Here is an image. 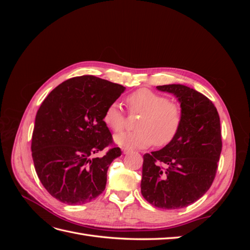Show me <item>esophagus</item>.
<instances>
[{
    "mask_svg": "<svg viewBox=\"0 0 250 250\" xmlns=\"http://www.w3.org/2000/svg\"><path fill=\"white\" fill-rule=\"evenodd\" d=\"M130 152H131V150H129V149H126V148L123 149V153L124 154H128V153H130Z\"/></svg>",
    "mask_w": 250,
    "mask_h": 250,
    "instance_id": "obj_1",
    "label": "esophagus"
}]
</instances>
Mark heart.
<instances>
[{
    "label": "heart",
    "instance_id": "obj_1",
    "mask_svg": "<svg viewBox=\"0 0 250 250\" xmlns=\"http://www.w3.org/2000/svg\"><path fill=\"white\" fill-rule=\"evenodd\" d=\"M131 112L142 113L137 123L138 130L117 134L115 142L126 149L147 148L154 143L156 146H166L177 135L183 111L169 98L152 90L142 88L127 97ZM103 121L111 130L120 131L125 125V112L118 101L110 103L103 115Z\"/></svg>",
    "mask_w": 250,
    "mask_h": 250
}]
</instances>
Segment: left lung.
Segmentation results:
<instances>
[{"instance_id": "8db88e82", "label": "left lung", "mask_w": 250, "mask_h": 250, "mask_svg": "<svg viewBox=\"0 0 250 250\" xmlns=\"http://www.w3.org/2000/svg\"><path fill=\"white\" fill-rule=\"evenodd\" d=\"M180 103L183 123L171 143L144 155L141 192L152 206L183 208L207 193L222 150L220 118L208 97L183 84L156 86Z\"/></svg>"}]
</instances>
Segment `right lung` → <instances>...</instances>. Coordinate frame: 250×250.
Listing matches in <instances>:
<instances>
[{"mask_svg": "<svg viewBox=\"0 0 250 250\" xmlns=\"http://www.w3.org/2000/svg\"><path fill=\"white\" fill-rule=\"evenodd\" d=\"M125 90L118 83L95 76L74 77L47 96L37 110L31 151L44 188L71 206L84 204L104 190L111 162L122 154L112 146L104 111Z\"/></svg>", "mask_w": 250, "mask_h": 250, "instance_id": "obj_1", "label": "right lung"}]
</instances>
